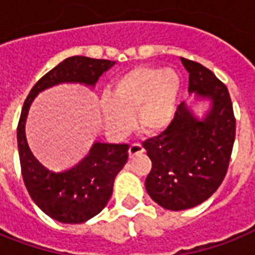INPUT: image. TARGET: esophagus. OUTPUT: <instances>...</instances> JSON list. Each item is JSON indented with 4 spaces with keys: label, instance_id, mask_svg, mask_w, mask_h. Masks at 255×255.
I'll return each mask as SVG.
<instances>
[{
    "label": "esophagus",
    "instance_id": "esophagus-1",
    "mask_svg": "<svg viewBox=\"0 0 255 255\" xmlns=\"http://www.w3.org/2000/svg\"><path fill=\"white\" fill-rule=\"evenodd\" d=\"M129 156L131 157H133V156L139 155V153H141V152H144V148L143 145L139 143V141H136V143H132L131 145H129Z\"/></svg>",
    "mask_w": 255,
    "mask_h": 255
}]
</instances>
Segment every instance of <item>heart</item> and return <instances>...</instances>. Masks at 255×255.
I'll list each match as a JSON object with an SVG mask.
<instances>
[{"mask_svg":"<svg viewBox=\"0 0 255 255\" xmlns=\"http://www.w3.org/2000/svg\"><path fill=\"white\" fill-rule=\"evenodd\" d=\"M180 91L177 74L153 66H141L114 82L111 96L102 100V114L108 131L115 136L127 133L133 123L147 132H161L176 115Z\"/></svg>","mask_w":255,"mask_h":255,"instance_id":"b5f03b06","label":"heart"}]
</instances>
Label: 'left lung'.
<instances>
[{
    "instance_id": "8db88e82",
    "label": "left lung",
    "mask_w": 255,
    "mask_h": 255,
    "mask_svg": "<svg viewBox=\"0 0 255 255\" xmlns=\"http://www.w3.org/2000/svg\"><path fill=\"white\" fill-rule=\"evenodd\" d=\"M181 62L189 73V94L210 99L212 108L200 120L182 102L169 127L143 143L152 161L145 189L153 201L168 210L193 208L218 189L236 139L228 87L205 66L185 58Z\"/></svg>"
}]
</instances>
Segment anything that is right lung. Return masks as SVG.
I'll return each instance as SVG.
<instances>
[{
    "instance_id": "obj_1",
    "label": "right lung",
    "mask_w": 255,
    "mask_h": 255,
    "mask_svg": "<svg viewBox=\"0 0 255 255\" xmlns=\"http://www.w3.org/2000/svg\"><path fill=\"white\" fill-rule=\"evenodd\" d=\"M115 65L107 59L70 57L45 74L26 98L17 127L21 172L30 197L49 217L63 224H82L107 205L116 174L128 160V144L95 143L75 167L63 172L45 168L30 151L26 140V118L34 98L59 83H81L94 87L104 71Z\"/></svg>"
}]
</instances>
